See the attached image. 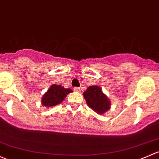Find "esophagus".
Returning <instances> with one entry per match:
<instances>
[{
    "label": "esophagus",
    "instance_id": "1",
    "mask_svg": "<svg viewBox=\"0 0 159 159\" xmlns=\"http://www.w3.org/2000/svg\"><path fill=\"white\" fill-rule=\"evenodd\" d=\"M74 91H77V92H80V88H74Z\"/></svg>",
    "mask_w": 159,
    "mask_h": 159
}]
</instances>
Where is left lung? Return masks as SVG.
<instances>
[{
	"label": "left lung",
	"instance_id": "8db88e82",
	"mask_svg": "<svg viewBox=\"0 0 159 159\" xmlns=\"http://www.w3.org/2000/svg\"><path fill=\"white\" fill-rule=\"evenodd\" d=\"M83 95L88 107L98 114L103 115L110 110L111 102L99 86L88 87Z\"/></svg>",
	"mask_w": 159,
	"mask_h": 159
}]
</instances>
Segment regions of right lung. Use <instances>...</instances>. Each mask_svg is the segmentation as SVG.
<instances>
[{
	"label": "right lung",
	"mask_w": 159,
	"mask_h": 159,
	"mask_svg": "<svg viewBox=\"0 0 159 159\" xmlns=\"http://www.w3.org/2000/svg\"><path fill=\"white\" fill-rule=\"evenodd\" d=\"M72 92L70 88H65L59 84H52L42 98L43 106L49 108L56 106L64 101L67 94Z\"/></svg>",
	"instance_id": "obj_1"
}]
</instances>
